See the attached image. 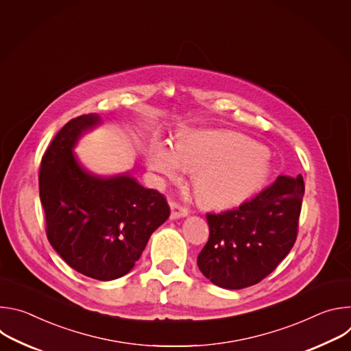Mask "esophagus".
<instances>
[{
	"label": "esophagus",
	"instance_id": "34e87169",
	"mask_svg": "<svg viewBox=\"0 0 351 351\" xmlns=\"http://www.w3.org/2000/svg\"><path fill=\"white\" fill-rule=\"evenodd\" d=\"M169 207H171V219H179V218H183V217L189 215L187 208L182 207L180 204H178L175 202H171Z\"/></svg>",
	"mask_w": 351,
	"mask_h": 351
}]
</instances>
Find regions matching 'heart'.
Listing matches in <instances>:
<instances>
[{"label":"heart","instance_id":"heart-1","mask_svg":"<svg viewBox=\"0 0 351 351\" xmlns=\"http://www.w3.org/2000/svg\"><path fill=\"white\" fill-rule=\"evenodd\" d=\"M148 169L158 180H178L194 171L198 202L208 208H232L257 194L272 171L269 153L243 134L225 130L186 129L176 143L153 140L145 152Z\"/></svg>","mask_w":351,"mask_h":351}]
</instances>
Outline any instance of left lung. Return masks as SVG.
Wrapping results in <instances>:
<instances>
[{
    "label": "left lung",
    "instance_id": "obj_1",
    "mask_svg": "<svg viewBox=\"0 0 351 351\" xmlns=\"http://www.w3.org/2000/svg\"><path fill=\"white\" fill-rule=\"evenodd\" d=\"M303 195L302 175L278 176L239 208L207 214L210 237L197 257L199 271L223 289L261 282L294 245Z\"/></svg>",
    "mask_w": 351,
    "mask_h": 351
}]
</instances>
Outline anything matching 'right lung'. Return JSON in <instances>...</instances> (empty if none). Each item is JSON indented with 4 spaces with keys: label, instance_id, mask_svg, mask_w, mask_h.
Instances as JSON below:
<instances>
[{
    "label": "right lung",
    "instance_id": "1",
    "mask_svg": "<svg viewBox=\"0 0 351 351\" xmlns=\"http://www.w3.org/2000/svg\"><path fill=\"white\" fill-rule=\"evenodd\" d=\"M101 123L97 114L71 119L41 158L38 186L45 233L75 271L114 280L140 258L153 232L169 217L165 197L129 175L99 176L73 154L79 138Z\"/></svg>",
    "mask_w": 351,
    "mask_h": 351
}]
</instances>
